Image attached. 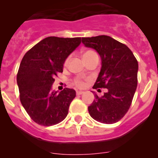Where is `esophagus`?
<instances>
[{"label": "esophagus", "mask_w": 158, "mask_h": 158, "mask_svg": "<svg viewBox=\"0 0 158 158\" xmlns=\"http://www.w3.org/2000/svg\"><path fill=\"white\" fill-rule=\"evenodd\" d=\"M84 93V92H82V91H77V95H81V94H83Z\"/></svg>", "instance_id": "34e87169"}]
</instances>
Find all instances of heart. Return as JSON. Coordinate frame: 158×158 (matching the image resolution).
<instances>
[{
	"mask_svg": "<svg viewBox=\"0 0 158 158\" xmlns=\"http://www.w3.org/2000/svg\"><path fill=\"white\" fill-rule=\"evenodd\" d=\"M93 54H96L93 51H85V52L83 53V58L90 56V55H93ZM67 62H68V59L65 61V65H66ZM74 84L76 85L77 86H78V87H83V86L85 85V82H84L83 80H82V79H81V78H77V79H75Z\"/></svg>",
	"mask_w": 158,
	"mask_h": 158,
	"instance_id": "1",
	"label": "heart"
}]
</instances>
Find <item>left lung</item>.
I'll return each instance as SVG.
<instances>
[{
  "label": "left lung",
  "mask_w": 158,
  "mask_h": 158,
  "mask_svg": "<svg viewBox=\"0 0 158 158\" xmlns=\"http://www.w3.org/2000/svg\"><path fill=\"white\" fill-rule=\"evenodd\" d=\"M85 47L94 49L101 58V69L93 88H106L107 93L89 106V115L98 122L112 124L129 110L138 85L139 64L132 51L107 35L82 38Z\"/></svg>",
  "instance_id": "1"
}]
</instances>
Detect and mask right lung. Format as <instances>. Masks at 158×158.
I'll return each mask as SVG.
<instances>
[{"label":"right lung","mask_w":158,"mask_h":158,"mask_svg":"<svg viewBox=\"0 0 158 158\" xmlns=\"http://www.w3.org/2000/svg\"><path fill=\"white\" fill-rule=\"evenodd\" d=\"M81 38L47 37L29 50L22 59L17 81L22 105L31 118L43 126L65 119L76 91L52 89L54 77L62 73L65 60L81 44Z\"/></svg>","instance_id":"1"}]
</instances>
